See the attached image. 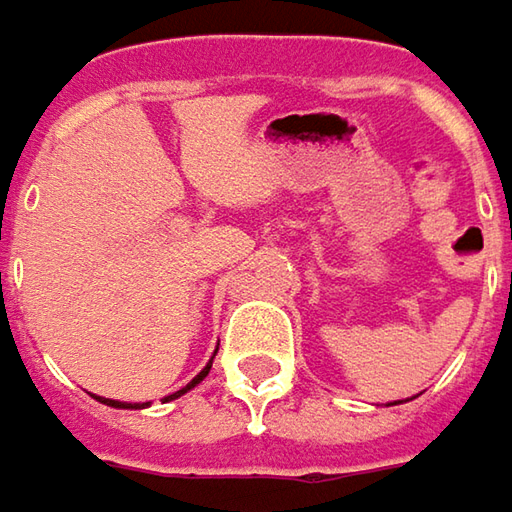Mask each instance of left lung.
Segmentation results:
<instances>
[{
    "mask_svg": "<svg viewBox=\"0 0 512 512\" xmlns=\"http://www.w3.org/2000/svg\"><path fill=\"white\" fill-rule=\"evenodd\" d=\"M413 399H416V396H413ZM407 402H410V399H407ZM393 404H399V402H393Z\"/></svg>",
    "mask_w": 512,
    "mask_h": 512,
    "instance_id": "left-lung-1",
    "label": "left lung"
}]
</instances>
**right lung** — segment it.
<instances>
[{"mask_svg": "<svg viewBox=\"0 0 512 512\" xmlns=\"http://www.w3.org/2000/svg\"><path fill=\"white\" fill-rule=\"evenodd\" d=\"M216 350H219V347H216ZM210 364H213V359H210V362L205 364V367H202V373H199V376H196V379H193V382H187L185 387H182V390H176V393H170L168 399H165V402H173V399H179V396H185L187 390H193V387H196V384L199 382H205V376L207 373H210ZM99 402L102 404H108V407H119V410H145V407H148L150 402H116V399H102V396H99Z\"/></svg>", "mask_w": 512, "mask_h": 512, "instance_id": "1", "label": "right lung"}]
</instances>
